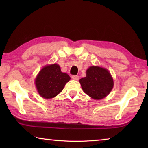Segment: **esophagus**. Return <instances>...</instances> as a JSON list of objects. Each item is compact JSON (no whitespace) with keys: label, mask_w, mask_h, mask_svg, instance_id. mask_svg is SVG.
<instances>
[{"label":"esophagus","mask_w":148,"mask_h":148,"mask_svg":"<svg viewBox=\"0 0 148 148\" xmlns=\"http://www.w3.org/2000/svg\"><path fill=\"white\" fill-rule=\"evenodd\" d=\"M72 78L74 80H78L79 79V76L77 75H73L72 76Z\"/></svg>","instance_id":"34e87169"}]
</instances>
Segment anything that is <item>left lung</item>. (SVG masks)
Returning <instances> with one entry per match:
<instances>
[{"instance_id": "obj_1", "label": "left lung", "mask_w": 148, "mask_h": 148, "mask_svg": "<svg viewBox=\"0 0 148 148\" xmlns=\"http://www.w3.org/2000/svg\"><path fill=\"white\" fill-rule=\"evenodd\" d=\"M84 91L91 98L100 100L110 93L114 87L113 79L108 71L92 66L86 71V76L79 80Z\"/></svg>"}]
</instances>
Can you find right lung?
Masks as SVG:
<instances>
[{"mask_svg":"<svg viewBox=\"0 0 148 148\" xmlns=\"http://www.w3.org/2000/svg\"><path fill=\"white\" fill-rule=\"evenodd\" d=\"M71 79L68 74L61 71L58 64H53L42 69L36 77L35 84L38 93L44 99L53 98L63 89Z\"/></svg>","mask_w":148,"mask_h":148,"instance_id":"right-lung-1","label":"right lung"}]
</instances>
